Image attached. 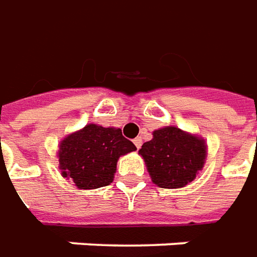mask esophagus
I'll return each instance as SVG.
<instances>
[{"label": "esophagus", "mask_w": 257, "mask_h": 257, "mask_svg": "<svg viewBox=\"0 0 257 257\" xmlns=\"http://www.w3.org/2000/svg\"><path fill=\"white\" fill-rule=\"evenodd\" d=\"M134 144H136V147H137V148H140V147L143 146V139H141V137L134 139Z\"/></svg>", "instance_id": "esophagus-1"}]
</instances>
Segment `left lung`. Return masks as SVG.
<instances>
[{"mask_svg":"<svg viewBox=\"0 0 257 257\" xmlns=\"http://www.w3.org/2000/svg\"><path fill=\"white\" fill-rule=\"evenodd\" d=\"M152 182L162 189H179L190 183L201 171L206 159L204 140L164 127L154 132V139L140 150Z\"/></svg>","mask_w":257,"mask_h":257,"instance_id":"left-lung-1","label":"left lung"}]
</instances>
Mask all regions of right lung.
<instances>
[{
  "instance_id": "add662e5",
  "label": "right lung",
  "mask_w": 257,
  "mask_h": 257,
  "mask_svg": "<svg viewBox=\"0 0 257 257\" xmlns=\"http://www.w3.org/2000/svg\"><path fill=\"white\" fill-rule=\"evenodd\" d=\"M136 150L120 128L88 124L61 141L60 169L79 189H98L113 182L117 159Z\"/></svg>"
}]
</instances>
